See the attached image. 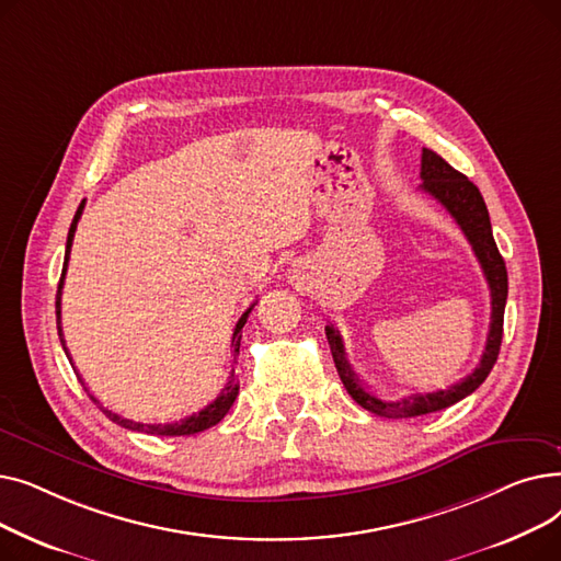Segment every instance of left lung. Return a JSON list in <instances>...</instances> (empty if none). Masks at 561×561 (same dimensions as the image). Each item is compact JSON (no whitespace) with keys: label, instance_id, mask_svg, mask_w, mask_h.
<instances>
[{"label":"left lung","instance_id":"left-lung-1","mask_svg":"<svg viewBox=\"0 0 561 561\" xmlns=\"http://www.w3.org/2000/svg\"><path fill=\"white\" fill-rule=\"evenodd\" d=\"M421 191L432 195L444 209L455 218V222L461 227L463 236L468 239L470 248H473L482 273L486 277L489 290H491V325L486 334V347L484 355L478 364V368L463 377L457 385L444 389V391H434V393H414L407 396L398 402L391 400H381L373 396L362 381L355 375V370L350 368L345 359V350L341 334L328 325L325 334L332 347V357L339 370V377L343 381L345 391L352 396L357 404H362L366 411L375 416H385V419H414V416H425L432 414V411L446 409L466 396L473 393L482 381L489 377L497 352L500 343H503V318H505V302H507V268L505 261L497 252V245L493 241V231H491V220L482 193L478 186L468 180L466 174L457 172L446 159H440L436 152L423 147V157H421Z\"/></svg>","mask_w":561,"mask_h":561}]
</instances>
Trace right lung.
Masks as SVG:
<instances>
[{"label": "right lung", "mask_w": 561, "mask_h": 561, "mask_svg": "<svg viewBox=\"0 0 561 561\" xmlns=\"http://www.w3.org/2000/svg\"><path fill=\"white\" fill-rule=\"evenodd\" d=\"M81 214H83V202L79 204V209H77V214H75V220H72V225H70V231H68L66 259H64V273H61V282H58V290H56V328H58V339H61V343H64L66 355H68V347H66L64 330H61V288H64V279H66V271H68V261H70V248H72V239H75L77 222H79ZM252 309H254V305H252V307H250V309L239 318V322H236V330H233V336H231V347H233L231 352H233V359H236V352H239V347H241V330H243V325L248 322V316H250V311H252ZM68 359H70V355H68ZM72 368H75V366H72ZM77 377H79V373H77ZM79 381L83 385V379H81V377H79ZM83 389H85V387H83ZM85 393H88V389H85ZM88 396H91V393H88ZM236 396H239V379H236V377H233V373H231V375H229V381H227V387L220 391V396H218L211 404H206L202 411H197V414H193V416H188V419L174 421V423H165V425H147V423H136V421L123 419V416H117L115 411L104 409L95 396H91V400H93V402L104 411V414H106L113 423L123 425V427H127V430H134V432H147V434H154V436H188V434L204 432V430L214 427L216 423H220V421L227 416V411L231 409V404H233Z\"/></svg>", "instance_id": "add662e5"}]
</instances>
